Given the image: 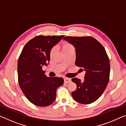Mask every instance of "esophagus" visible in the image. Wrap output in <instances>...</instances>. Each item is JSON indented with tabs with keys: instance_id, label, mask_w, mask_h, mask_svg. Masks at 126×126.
Returning <instances> with one entry per match:
<instances>
[{
	"instance_id": "34e87169",
	"label": "esophagus",
	"mask_w": 126,
	"mask_h": 126,
	"mask_svg": "<svg viewBox=\"0 0 126 126\" xmlns=\"http://www.w3.org/2000/svg\"><path fill=\"white\" fill-rule=\"evenodd\" d=\"M64 83H70L71 82V79L69 78H64Z\"/></svg>"
}]
</instances>
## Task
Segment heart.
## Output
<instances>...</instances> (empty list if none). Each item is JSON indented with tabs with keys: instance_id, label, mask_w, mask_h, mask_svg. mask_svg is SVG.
Returning <instances> with one entry per match:
<instances>
[{
	"instance_id": "1",
	"label": "heart",
	"mask_w": 126,
	"mask_h": 126,
	"mask_svg": "<svg viewBox=\"0 0 126 126\" xmlns=\"http://www.w3.org/2000/svg\"><path fill=\"white\" fill-rule=\"evenodd\" d=\"M61 48L63 53H64L65 52H67L68 50L74 49L73 46H72L71 43H68L67 42H63L62 43L61 45ZM54 52L55 49L54 48L51 49L49 52V55L50 57L53 56V55L54 54Z\"/></svg>"
}]
</instances>
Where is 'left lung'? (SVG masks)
Wrapping results in <instances>:
<instances>
[{
    "instance_id": "left-lung-1",
    "label": "left lung",
    "mask_w": 126,
    "mask_h": 126,
    "mask_svg": "<svg viewBox=\"0 0 126 126\" xmlns=\"http://www.w3.org/2000/svg\"><path fill=\"white\" fill-rule=\"evenodd\" d=\"M63 39L75 47L76 65L86 71L83 82L77 78L72 79L77 85L72 97L80 103H93L101 97L109 82L110 64L105 49L91 36H67Z\"/></svg>"
}]
</instances>
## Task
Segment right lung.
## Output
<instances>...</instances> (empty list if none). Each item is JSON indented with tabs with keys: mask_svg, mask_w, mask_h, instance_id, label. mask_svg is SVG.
I'll list each match as a JSON object with an SVG mask.
<instances>
[{
	"mask_svg": "<svg viewBox=\"0 0 126 126\" xmlns=\"http://www.w3.org/2000/svg\"><path fill=\"white\" fill-rule=\"evenodd\" d=\"M64 35L36 36L25 44L18 62V83L27 98L39 107L55 101L56 91L63 84L61 77H47L42 69L49 62V52Z\"/></svg>",
	"mask_w": 126,
	"mask_h": 126,
	"instance_id": "right-lung-1",
	"label": "right lung"
}]
</instances>
